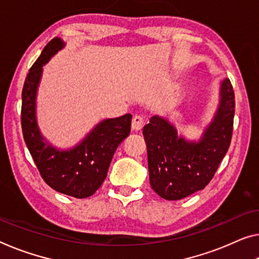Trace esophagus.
<instances>
[{"label": "esophagus", "instance_id": "esophagus-1", "mask_svg": "<svg viewBox=\"0 0 259 259\" xmlns=\"http://www.w3.org/2000/svg\"><path fill=\"white\" fill-rule=\"evenodd\" d=\"M143 127V119L140 116H134L132 119V130L134 132H139Z\"/></svg>", "mask_w": 259, "mask_h": 259}]
</instances>
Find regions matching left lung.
<instances>
[{
	"mask_svg": "<svg viewBox=\"0 0 259 259\" xmlns=\"http://www.w3.org/2000/svg\"><path fill=\"white\" fill-rule=\"evenodd\" d=\"M235 95L228 78L222 82L220 106L199 142L178 137L165 119L155 116L143 127L152 189L166 200H180L202 190L228 152L233 135Z\"/></svg>",
	"mask_w": 259,
	"mask_h": 259,
	"instance_id": "left-lung-1",
	"label": "left lung"
}]
</instances>
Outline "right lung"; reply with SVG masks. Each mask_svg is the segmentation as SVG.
Wrapping results in <instances>:
<instances>
[{"mask_svg": "<svg viewBox=\"0 0 259 259\" xmlns=\"http://www.w3.org/2000/svg\"><path fill=\"white\" fill-rule=\"evenodd\" d=\"M62 46L61 39H52L26 75L22 91L23 137L47 185L67 196L88 198L101 188L114 152L130 135L132 116L104 120L82 143L67 152H59L44 141L35 121V93L42 65Z\"/></svg>", "mask_w": 259, "mask_h": 259, "instance_id": "1", "label": "right lung"}]
</instances>
